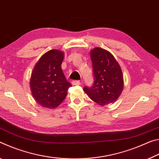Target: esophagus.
<instances>
[{
	"label": "esophagus",
	"instance_id": "obj_1",
	"mask_svg": "<svg viewBox=\"0 0 159 159\" xmlns=\"http://www.w3.org/2000/svg\"><path fill=\"white\" fill-rule=\"evenodd\" d=\"M72 84L73 85H80L81 84V82L80 81H78V80H74V81H72Z\"/></svg>",
	"mask_w": 159,
	"mask_h": 159
}]
</instances>
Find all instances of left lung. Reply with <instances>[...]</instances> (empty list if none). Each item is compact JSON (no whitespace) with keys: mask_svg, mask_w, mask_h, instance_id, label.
<instances>
[{"mask_svg":"<svg viewBox=\"0 0 159 159\" xmlns=\"http://www.w3.org/2000/svg\"><path fill=\"white\" fill-rule=\"evenodd\" d=\"M94 81L84 92L101 106L116 101L123 89V75L118 62L108 51L95 48L90 52Z\"/></svg>","mask_w":159,"mask_h":159,"instance_id":"left-lung-1","label":"left lung"}]
</instances>
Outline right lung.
<instances>
[{
  "instance_id": "right-lung-1",
  "label": "right lung",
  "mask_w": 159,
  "mask_h": 159,
  "mask_svg": "<svg viewBox=\"0 0 159 159\" xmlns=\"http://www.w3.org/2000/svg\"><path fill=\"white\" fill-rule=\"evenodd\" d=\"M63 52L51 50L41 56L33 70L30 88L33 97L39 105L55 108L66 98L72 87L63 74L61 64Z\"/></svg>"
}]
</instances>
